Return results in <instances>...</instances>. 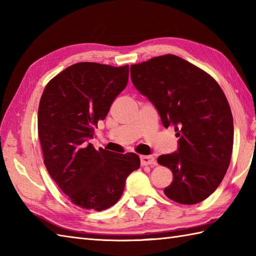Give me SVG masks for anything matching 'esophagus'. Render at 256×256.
<instances>
[{
    "mask_svg": "<svg viewBox=\"0 0 256 256\" xmlns=\"http://www.w3.org/2000/svg\"><path fill=\"white\" fill-rule=\"evenodd\" d=\"M155 162V158L153 156H140V164L143 166L152 165Z\"/></svg>",
    "mask_w": 256,
    "mask_h": 256,
    "instance_id": "obj_1",
    "label": "esophagus"
}]
</instances>
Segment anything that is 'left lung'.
Returning <instances> with one entry per match:
<instances>
[{
    "mask_svg": "<svg viewBox=\"0 0 256 256\" xmlns=\"http://www.w3.org/2000/svg\"><path fill=\"white\" fill-rule=\"evenodd\" d=\"M131 79L179 138L177 152L157 158L172 172L164 194L182 204L201 202L230 165L233 118L226 94L210 74L175 55L132 64Z\"/></svg>",
    "mask_w": 256,
    "mask_h": 256,
    "instance_id": "left-lung-1",
    "label": "left lung"
}]
</instances>
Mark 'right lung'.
<instances>
[{"label":"right lung","instance_id":"1","mask_svg":"<svg viewBox=\"0 0 256 256\" xmlns=\"http://www.w3.org/2000/svg\"><path fill=\"white\" fill-rule=\"evenodd\" d=\"M128 66L78 62L47 84L38 108L44 164L72 204L102 211L116 204L125 180L140 168L134 153L96 150L88 140L128 84Z\"/></svg>","mask_w":256,"mask_h":256}]
</instances>
